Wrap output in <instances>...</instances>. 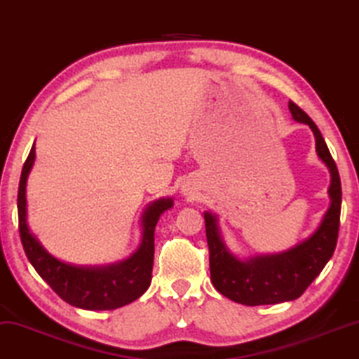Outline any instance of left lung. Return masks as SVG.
Listing matches in <instances>:
<instances>
[{
    "mask_svg": "<svg viewBox=\"0 0 359 359\" xmlns=\"http://www.w3.org/2000/svg\"><path fill=\"white\" fill-rule=\"evenodd\" d=\"M288 109L294 121L310 126L315 134L316 154L331 174L328 189L331 203L318 229L287 252L240 260L226 248L217 217L210 212L203 213L213 287L232 302L248 306L297 300L321 273L337 247L341 212V180L338 167L315 122L292 101Z\"/></svg>",
    "mask_w": 359,
    "mask_h": 359,
    "instance_id": "left-lung-1",
    "label": "left lung"
}]
</instances>
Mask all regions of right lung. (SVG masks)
<instances>
[{"mask_svg": "<svg viewBox=\"0 0 359 359\" xmlns=\"http://www.w3.org/2000/svg\"><path fill=\"white\" fill-rule=\"evenodd\" d=\"M36 151L31 149L22 165L18 189V219L21 243L26 257L41 278L66 303L83 310H116L137 300L149 288L154 265V230L158 217L174 205L172 198H158L142 215V242L133 255L106 266H74L54 258L31 233L26 220V180L34 164Z\"/></svg>", "mask_w": 359, "mask_h": 359, "instance_id": "add662e5", "label": "right lung"}]
</instances>
